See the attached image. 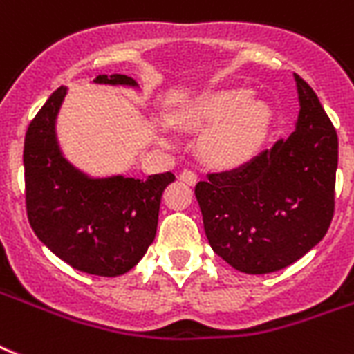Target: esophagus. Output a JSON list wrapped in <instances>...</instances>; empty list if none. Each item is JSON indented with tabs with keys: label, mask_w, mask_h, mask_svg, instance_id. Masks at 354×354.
I'll return each mask as SVG.
<instances>
[{
	"label": "esophagus",
	"mask_w": 354,
	"mask_h": 354,
	"mask_svg": "<svg viewBox=\"0 0 354 354\" xmlns=\"http://www.w3.org/2000/svg\"><path fill=\"white\" fill-rule=\"evenodd\" d=\"M179 179L183 180V183H186V185H195L197 183V174L195 171H192V169H185V171H180Z\"/></svg>",
	"instance_id": "34e87169"
}]
</instances>
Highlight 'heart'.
<instances>
[{"instance_id": "heart-1", "label": "heart", "mask_w": 354, "mask_h": 354, "mask_svg": "<svg viewBox=\"0 0 354 354\" xmlns=\"http://www.w3.org/2000/svg\"><path fill=\"white\" fill-rule=\"evenodd\" d=\"M270 107L250 98L245 87L223 89L194 102L180 113V122L190 129H206L201 151L219 168H237L252 160L265 142L270 126ZM168 144V138H162Z\"/></svg>"}]
</instances>
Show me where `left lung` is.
<instances>
[{
  "mask_svg": "<svg viewBox=\"0 0 354 354\" xmlns=\"http://www.w3.org/2000/svg\"><path fill=\"white\" fill-rule=\"evenodd\" d=\"M294 78L299 115L289 137L195 186L210 247L245 274L298 261L322 241L335 214L338 135L313 87Z\"/></svg>",
  "mask_w": 354,
  "mask_h": 354,
  "instance_id": "1",
  "label": "left lung"
}]
</instances>
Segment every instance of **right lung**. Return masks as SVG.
Segmentation results:
<instances>
[{
	"instance_id": "1",
	"label": "right lung",
	"mask_w": 354,
	"mask_h": 354,
	"mask_svg": "<svg viewBox=\"0 0 354 354\" xmlns=\"http://www.w3.org/2000/svg\"><path fill=\"white\" fill-rule=\"evenodd\" d=\"M95 84L137 86L131 76L98 75ZM67 87H58L25 133V205L38 239L80 272L115 278L137 265L153 243L160 197L175 175L93 179L64 159L56 115Z\"/></svg>"
}]
</instances>
